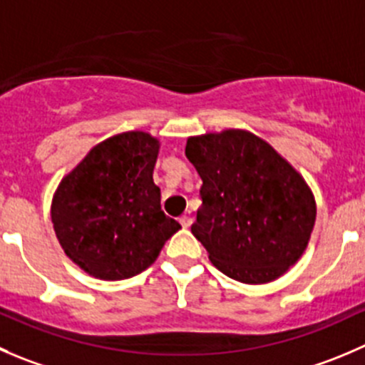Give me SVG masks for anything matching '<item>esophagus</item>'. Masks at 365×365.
<instances>
[{"instance_id": "esophagus-1", "label": "esophagus", "mask_w": 365, "mask_h": 365, "mask_svg": "<svg viewBox=\"0 0 365 365\" xmlns=\"http://www.w3.org/2000/svg\"><path fill=\"white\" fill-rule=\"evenodd\" d=\"M180 225H182L183 228H189V226L192 225V217H190V215H182V217H180Z\"/></svg>"}]
</instances>
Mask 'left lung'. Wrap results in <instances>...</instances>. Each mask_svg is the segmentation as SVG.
I'll return each mask as SVG.
<instances>
[{"label":"left lung","instance_id":"1","mask_svg":"<svg viewBox=\"0 0 365 365\" xmlns=\"http://www.w3.org/2000/svg\"><path fill=\"white\" fill-rule=\"evenodd\" d=\"M185 155L203 180L190 232L212 264L251 285L287 272L316 222V200L303 176L246 130L189 137Z\"/></svg>","mask_w":365,"mask_h":365}]
</instances>
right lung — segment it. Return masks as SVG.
<instances>
[{
	"label": "right lung",
	"mask_w": 365,
	"mask_h": 365,
	"mask_svg": "<svg viewBox=\"0 0 365 365\" xmlns=\"http://www.w3.org/2000/svg\"><path fill=\"white\" fill-rule=\"evenodd\" d=\"M158 150L160 143L150 133H118L96 144L56 187V239L91 277H135L182 228L160 208V189L153 182Z\"/></svg>",
	"instance_id": "add662e5"
}]
</instances>
